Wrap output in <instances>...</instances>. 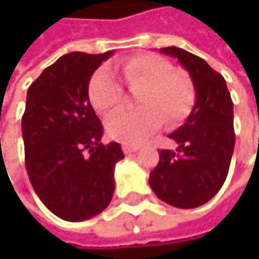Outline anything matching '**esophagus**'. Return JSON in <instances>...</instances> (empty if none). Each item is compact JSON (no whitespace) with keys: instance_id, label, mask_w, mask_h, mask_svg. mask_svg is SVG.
<instances>
[{"instance_id":"obj_1","label":"esophagus","mask_w":259,"mask_h":259,"mask_svg":"<svg viewBox=\"0 0 259 259\" xmlns=\"http://www.w3.org/2000/svg\"><path fill=\"white\" fill-rule=\"evenodd\" d=\"M139 150V145H135V144H123V151L126 154H130V153H135Z\"/></svg>"}]
</instances>
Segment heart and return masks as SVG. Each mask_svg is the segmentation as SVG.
<instances>
[{
    "mask_svg": "<svg viewBox=\"0 0 259 259\" xmlns=\"http://www.w3.org/2000/svg\"><path fill=\"white\" fill-rule=\"evenodd\" d=\"M118 73L130 85H144L138 94V102L144 106L123 109L106 120L108 135L124 144H138L163 123L184 118L193 105L195 90L192 80L174 66L153 54L132 57L127 61L114 64L112 70L100 67L88 83V99L91 106L100 114H109L123 102V87L112 73Z\"/></svg>",
    "mask_w": 259,
    "mask_h": 259,
    "instance_id": "b5f03b06",
    "label": "heart"
}]
</instances>
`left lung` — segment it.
<instances>
[{"mask_svg": "<svg viewBox=\"0 0 259 259\" xmlns=\"http://www.w3.org/2000/svg\"><path fill=\"white\" fill-rule=\"evenodd\" d=\"M192 79L196 100L184 124L169 135L176 150H160V160L148 183L163 202L195 208L210 201L228 176L234 153V109L222 75L205 60L176 46L162 48Z\"/></svg>", "mask_w": 259, "mask_h": 259, "instance_id": "8db88e82", "label": "left lung"}]
</instances>
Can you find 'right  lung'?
Returning a JSON list of instances; mask_svg holds the SVG:
<instances>
[{"mask_svg":"<svg viewBox=\"0 0 259 259\" xmlns=\"http://www.w3.org/2000/svg\"><path fill=\"white\" fill-rule=\"evenodd\" d=\"M111 55L66 54L26 93V172L40 201L69 222L91 219L109 205L114 169L124 159L118 142H100L103 126L88 99L90 79Z\"/></svg>","mask_w":259,"mask_h":259,"instance_id":"add662e5","label":"right lung"}]
</instances>
